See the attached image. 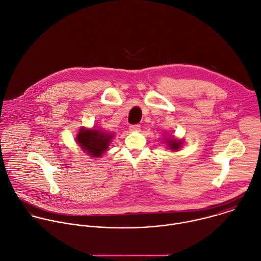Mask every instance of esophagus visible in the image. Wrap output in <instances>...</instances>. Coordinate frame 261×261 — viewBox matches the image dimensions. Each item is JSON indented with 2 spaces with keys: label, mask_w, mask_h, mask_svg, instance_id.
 Segmentation results:
<instances>
[{
  "label": "esophagus",
  "mask_w": 261,
  "mask_h": 261,
  "mask_svg": "<svg viewBox=\"0 0 261 261\" xmlns=\"http://www.w3.org/2000/svg\"><path fill=\"white\" fill-rule=\"evenodd\" d=\"M140 128H141L140 124H132L129 126V130L130 132H138V130H140Z\"/></svg>",
  "instance_id": "obj_1"
}]
</instances>
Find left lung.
<instances>
[{
	"mask_svg": "<svg viewBox=\"0 0 261 261\" xmlns=\"http://www.w3.org/2000/svg\"><path fill=\"white\" fill-rule=\"evenodd\" d=\"M168 146L170 148V150H178L179 147H180V142L177 141V140H173V139H170L168 140Z\"/></svg>",
	"mask_w": 261,
	"mask_h": 261,
	"instance_id": "obj_1",
	"label": "left lung"
}]
</instances>
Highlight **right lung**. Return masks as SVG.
Returning a JSON list of instances; mask_svg holds the SVG:
<instances>
[{
  "label": "right lung",
  "instance_id": "right-lung-1",
  "mask_svg": "<svg viewBox=\"0 0 261 261\" xmlns=\"http://www.w3.org/2000/svg\"><path fill=\"white\" fill-rule=\"evenodd\" d=\"M112 138L111 134H105L98 129L82 128L77 134L76 142L92 157H101L107 150Z\"/></svg>",
  "mask_w": 261,
  "mask_h": 261
}]
</instances>
